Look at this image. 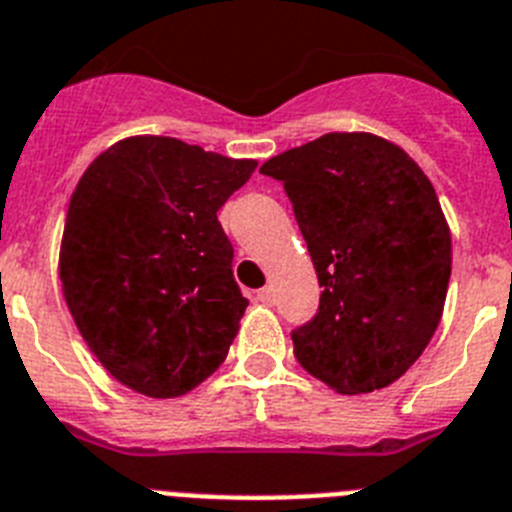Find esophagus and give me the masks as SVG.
Wrapping results in <instances>:
<instances>
[{
    "instance_id": "34e87169",
    "label": "esophagus",
    "mask_w": 512,
    "mask_h": 512,
    "mask_svg": "<svg viewBox=\"0 0 512 512\" xmlns=\"http://www.w3.org/2000/svg\"><path fill=\"white\" fill-rule=\"evenodd\" d=\"M257 301H260V304H273L275 301V291H273V286H265V288H260V291H257Z\"/></svg>"
}]
</instances>
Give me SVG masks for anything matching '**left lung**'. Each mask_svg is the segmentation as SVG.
Returning <instances> with one entry per match:
<instances>
[{"label": "left lung", "mask_w": 512, "mask_h": 512, "mask_svg": "<svg viewBox=\"0 0 512 512\" xmlns=\"http://www.w3.org/2000/svg\"><path fill=\"white\" fill-rule=\"evenodd\" d=\"M260 172L283 182L322 286L314 319L291 332L296 361L337 394L394 384L446 304L451 231L433 182L373 133H324Z\"/></svg>", "instance_id": "left-lung-1"}]
</instances>
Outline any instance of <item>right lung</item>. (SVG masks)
<instances>
[{
    "label": "right lung",
    "instance_id": "right-lung-1",
    "mask_svg": "<svg viewBox=\"0 0 512 512\" xmlns=\"http://www.w3.org/2000/svg\"><path fill=\"white\" fill-rule=\"evenodd\" d=\"M255 167L170 136H131L77 182L61 288L84 342L128 389L182 397L224 363L250 301L216 211Z\"/></svg>",
    "mask_w": 512,
    "mask_h": 512
}]
</instances>
